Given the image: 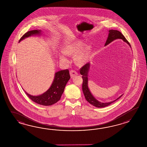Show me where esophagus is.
Masks as SVG:
<instances>
[{"instance_id": "1", "label": "esophagus", "mask_w": 147, "mask_h": 147, "mask_svg": "<svg viewBox=\"0 0 147 147\" xmlns=\"http://www.w3.org/2000/svg\"><path fill=\"white\" fill-rule=\"evenodd\" d=\"M70 74L71 78H73V77H74L75 76H76V75H77L78 74H77V72L75 70H71L70 71Z\"/></svg>"}]
</instances>
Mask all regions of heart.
Here are the masks:
<instances>
[{"label": "heart", "instance_id": "b5f03b06", "mask_svg": "<svg viewBox=\"0 0 147 147\" xmlns=\"http://www.w3.org/2000/svg\"><path fill=\"white\" fill-rule=\"evenodd\" d=\"M84 44L82 41H78L75 42L73 44H70L69 45L65 47L63 49L64 53L67 55H72L75 53H77L79 51L81 50V49L83 47ZM89 47H87L84 48V50L81 51L80 53L76 56V60L77 61V63L79 64H82L86 62L87 60L89 53ZM60 58L63 59H65V55H60Z\"/></svg>", "mask_w": 147, "mask_h": 147}]
</instances>
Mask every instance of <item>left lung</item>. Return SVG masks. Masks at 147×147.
<instances>
[{"label":"left lung","instance_id":"8db88e82","mask_svg":"<svg viewBox=\"0 0 147 147\" xmlns=\"http://www.w3.org/2000/svg\"><path fill=\"white\" fill-rule=\"evenodd\" d=\"M109 32L108 34V37L106 42L105 46L109 44L110 42H111L112 41L116 39H121L125 42H127L130 46H131L128 41L125 39V36L120 31H118L117 30L111 29L109 30ZM89 67H90V63H87L85 64L84 66H82L80 70V73L81 75H82V80H83V82L82 85V91L84 92V94L86 99L89 103H90L91 105H93L94 106L96 107L97 108H102V107H105L109 106L110 104L115 102L116 100H118L122 96V95H121L116 100H113V101H111L109 102H106V103L101 102L96 100L94 97H93L92 94H91L90 91L88 87V72L89 69Z\"/></svg>","mask_w":147,"mask_h":147}]
</instances>
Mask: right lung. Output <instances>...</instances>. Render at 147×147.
<instances>
[{
  "mask_svg": "<svg viewBox=\"0 0 147 147\" xmlns=\"http://www.w3.org/2000/svg\"><path fill=\"white\" fill-rule=\"evenodd\" d=\"M40 30H34L28 31L22 36L19 41L25 38L28 37L33 34H39ZM70 78L69 70L66 69L57 72L53 82L50 88L42 94L38 96H33L29 94H26L28 97L36 103L43 106H51L57 102L60 99L67 82Z\"/></svg>",
  "mask_w": 147,
  "mask_h": 147,
  "instance_id": "right-lung-1",
  "label": "right lung"
}]
</instances>
